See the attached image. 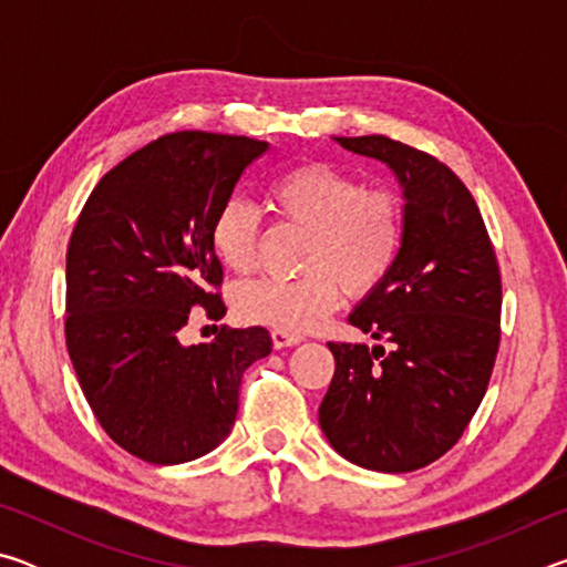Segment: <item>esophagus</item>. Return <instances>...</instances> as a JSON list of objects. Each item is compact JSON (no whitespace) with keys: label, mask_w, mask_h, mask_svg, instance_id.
Segmentation results:
<instances>
[{"label":"esophagus","mask_w":567,"mask_h":567,"mask_svg":"<svg viewBox=\"0 0 567 567\" xmlns=\"http://www.w3.org/2000/svg\"><path fill=\"white\" fill-rule=\"evenodd\" d=\"M302 338L300 334H290V332H282V330H272V344L277 350L282 348H292V344H300Z\"/></svg>","instance_id":"1"}]
</instances>
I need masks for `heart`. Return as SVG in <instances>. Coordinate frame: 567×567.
<instances>
[{"instance_id":"b5f03b06","label":"heart","mask_w":567,"mask_h":567,"mask_svg":"<svg viewBox=\"0 0 567 567\" xmlns=\"http://www.w3.org/2000/svg\"><path fill=\"white\" fill-rule=\"evenodd\" d=\"M270 203L287 223L307 229L305 275L239 285L235 310L247 322L290 334L310 332L340 305L342 290L350 297L370 295L398 260V199L385 189H364L338 167L310 162L285 172L270 185ZM209 243L229 270L249 272L257 262L260 213L245 197L225 199Z\"/></svg>"}]
</instances>
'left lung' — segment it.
Segmentation results:
<instances>
[{"label": "left lung", "mask_w": 567, "mask_h": 567, "mask_svg": "<svg viewBox=\"0 0 567 567\" xmlns=\"http://www.w3.org/2000/svg\"><path fill=\"white\" fill-rule=\"evenodd\" d=\"M332 140L395 175L402 239L390 275L348 318L388 350L328 342L334 375L320 427L350 463L410 473L457 443L485 395L501 344V270L473 195L443 162L382 134Z\"/></svg>", "instance_id": "8db88e82"}]
</instances>
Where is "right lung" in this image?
I'll use <instances>...</instances> for the list:
<instances>
[{"instance_id": "1", "label": "right lung", "mask_w": 567, "mask_h": 567, "mask_svg": "<svg viewBox=\"0 0 567 567\" xmlns=\"http://www.w3.org/2000/svg\"><path fill=\"white\" fill-rule=\"evenodd\" d=\"M267 142L177 132L92 189L66 249V350L114 443L152 465L207 455L233 433L239 382L272 352L265 328L185 344L192 307L227 312L209 227Z\"/></svg>"}]
</instances>
